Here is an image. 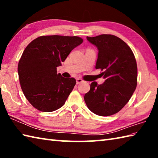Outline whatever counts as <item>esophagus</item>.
Masks as SVG:
<instances>
[{"instance_id": "1", "label": "esophagus", "mask_w": 158, "mask_h": 158, "mask_svg": "<svg viewBox=\"0 0 158 158\" xmlns=\"http://www.w3.org/2000/svg\"><path fill=\"white\" fill-rule=\"evenodd\" d=\"M76 81H77V84H81V83L84 82V80H83L82 79L77 78V80H76Z\"/></svg>"}]
</instances>
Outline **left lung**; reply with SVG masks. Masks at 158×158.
<instances>
[{"label": "left lung", "instance_id": "obj_1", "mask_svg": "<svg viewBox=\"0 0 158 158\" xmlns=\"http://www.w3.org/2000/svg\"><path fill=\"white\" fill-rule=\"evenodd\" d=\"M97 47L98 57L95 68L103 73L105 81H93L84 95V100L93 113L101 116L115 114L124 107L137 84V65L130 47L113 35L87 37Z\"/></svg>", "mask_w": 158, "mask_h": 158}]
</instances>
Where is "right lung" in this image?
<instances>
[{"label":"right lung","instance_id":"right-lung-1","mask_svg":"<svg viewBox=\"0 0 158 158\" xmlns=\"http://www.w3.org/2000/svg\"><path fill=\"white\" fill-rule=\"evenodd\" d=\"M82 42L77 36L43 35L26 47L18 64L19 79L23 94L33 107L52 112L65 104L76 80L57 74V67Z\"/></svg>","mask_w":158,"mask_h":158}]
</instances>
